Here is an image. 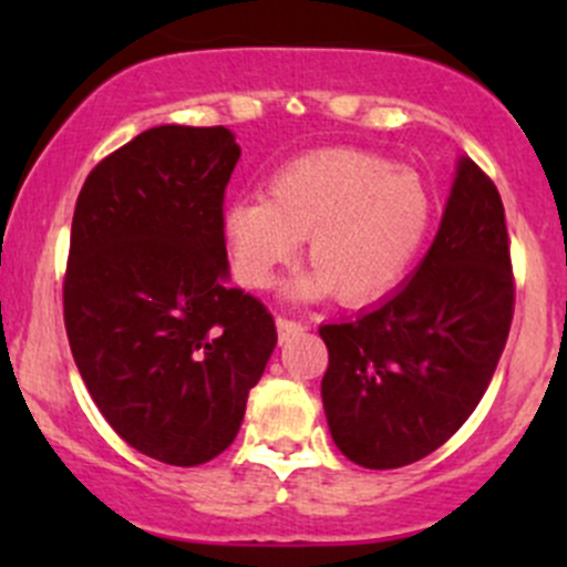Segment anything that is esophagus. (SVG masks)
<instances>
[{
  "label": "esophagus",
  "mask_w": 567,
  "mask_h": 567,
  "mask_svg": "<svg viewBox=\"0 0 567 567\" xmlns=\"http://www.w3.org/2000/svg\"><path fill=\"white\" fill-rule=\"evenodd\" d=\"M277 331H279V340H290V337H296V334H301V331H305V323H301V320H296V318H288V316H279L277 318Z\"/></svg>",
  "instance_id": "34e87169"
}]
</instances>
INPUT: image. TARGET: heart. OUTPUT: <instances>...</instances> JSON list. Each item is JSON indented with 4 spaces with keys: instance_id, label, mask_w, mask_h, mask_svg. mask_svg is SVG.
I'll return each mask as SVG.
<instances>
[{
    "instance_id": "b5f03b06",
    "label": "heart",
    "mask_w": 567,
    "mask_h": 567,
    "mask_svg": "<svg viewBox=\"0 0 567 567\" xmlns=\"http://www.w3.org/2000/svg\"><path fill=\"white\" fill-rule=\"evenodd\" d=\"M431 225V197L420 177L381 156L320 151L285 164L266 197H238L225 210V238L236 277L268 288L279 266L307 238L310 274L299 296H334L368 305L390 293L414 260Z\"/></svg>"
}]
</instances>
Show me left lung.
I'll use <instances>...</instances> for the list:
<instances>
[{
  "label": "left lung",
  "mask_w": 567,
  "mask_h": 567,
  "mask_svg": "<svg viewBox=\"0 0 567 567\" xmlns=\"http://www.w3.org/2000/svg\"><path fill=\"white\" fill-rule=\"evenodd\" d=\"M513 310L505 205L463 158L411 282L375 310L318 329L329 348L320 394L340 453L364 468H398L442 447L488 390Z\"/></svg>",
  "instance_id": "left-lung-1"
}]
</instances>
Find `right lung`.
Here are the masks:
<instances>
[{
	"mask_svg": "<svg viewBox=\"0 0 567 567\" xmlns=\"http://www.w3.org/2000/svg\"><path fill=\"white\" fill-rule=\"evenodd\" d=\"M225 125H158L79 192L62 316L73 362L125 444L173 466L225 453L277 346L260 299L227 288Z\"/></svg>",
	"mask_w": 567,
	"mask_h": 567,
	"instance_id": "right-lung-1",
	"label": "right lung"
}]
</instances>
